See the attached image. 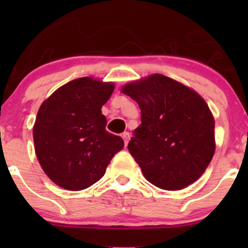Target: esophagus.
Wrapping results in <instances>:
<instances>
[{
	"label": "esophagus",
	"mask_w": 248,
	"mask_h": 248,
	"mask_svg": "<svg viewBox=\"0 0 248 248\" xmlns=\"http://www.w3.org/2000/svg\"><path fill=\"white\" fill-rule=\"evenodd\" d=\"M122 139H124V145L127 146V144H128V141H129V133H128V132H124V133H122Z\"/></svg>",
	"instance_id": "1"
}]
</instances>
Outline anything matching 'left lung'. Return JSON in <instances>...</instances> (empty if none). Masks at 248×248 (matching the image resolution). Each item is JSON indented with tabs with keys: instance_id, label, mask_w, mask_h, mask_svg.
<instances>
[{
	"instance_id": "1",
	"label": "left lung",
	"mask_w": 248,
	"mask_h": 248,
	"mask_svg": "<svg viewBox=\"0 0 248 248\" xmlns=\"http://www.w3.org/2000/svg\"><path fill=\"white\" fill-rule=\"evenodd\" d=\"M141 124L128 150L145 179L162 189H181L202 176L215 154V120L206 102L162 74L127 84Z\"/></svg>"
}]
</instances>
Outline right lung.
<instances>
[{"mask_svg": "<svg viewBox=\"0 0 248 248\" xmlns=\"http://www.w3.org/2000/svg\"><path fill=\"white\" fill-rule=\"evenodd\" d=\"M112 91L111 82L79 78L57 89L39 108L33 126L37 158L62 188L81 191L92 186L124 149L121 137L106 129L101 110Z\"/></svg>", "mask_w": 248, "mask_h": 248, "instance_id": "1", "label": "right lung"}]
</instances>
